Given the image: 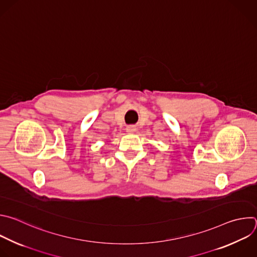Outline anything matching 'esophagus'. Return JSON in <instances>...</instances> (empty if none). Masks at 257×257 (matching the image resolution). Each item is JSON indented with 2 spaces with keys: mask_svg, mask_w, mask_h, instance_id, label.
I'll use <instances>...</instances> for the list:
<instances>
[{
  "mask_svg": "<svg viewBox=\"0 0 257 257\" xmlns=\"http://www.w3.org/2000/svg\"><path fill=\"white\" fill-rule=\"evenodd\" d=\"M136 128H137V127H136L135 125H128V126L126 127V132H127V133H134V132L136 131Z\"/></svg>",
  "mask_w": 257,
  "mask_h": 257,
  "instance_id": "obj_1",
  "label": "esophagus"
}]
</instances>
